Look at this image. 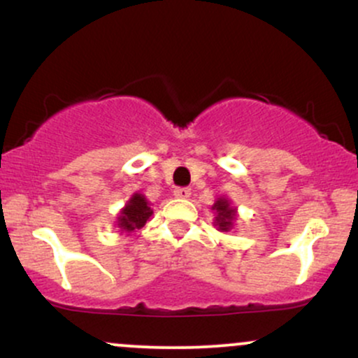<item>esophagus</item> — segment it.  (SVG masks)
<instances>
[{"instance_id":"esophagus-1","label":"esophagus","mask_w":358,"mask_h":358,"mask_svg":"<svg viewBox=\"0 0 358 358\" xmlns=\"http://www.w3.org/2000/svg\"><path fill=\"white\" fill-rule=\"evenodd\" d=\"M173 195L176 196V199H188V196L192 195V190L188 187H178V188H175Z\"/></svg>"}]
</instances>
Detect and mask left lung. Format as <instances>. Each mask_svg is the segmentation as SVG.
I'll return each instance as SVG.
<instances>
[{
	"mask_svg": "<svg viewBox=\"0 0 358 358\" xmlns=\"http://www.w3.org/2000/svg\"><path fill=\"white\" fill-rule=\"evenodd\" d=\"M213 210L217 212L215 220L220 231H229V229L232 227V220L234 217H236V210H234L225 199L217 200V203L213 205Z\"/></svg>",
	"mask_w": 358,
	"mask_h": 358,
	"instance_id": "1",
	"label": "left lung"
}]
</instances>
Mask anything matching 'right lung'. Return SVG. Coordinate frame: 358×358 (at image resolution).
<instances>
[{"mask_svg": "<svg viewBox=\"0 0 358 358\" xmlns=\"http://www.w3.org/2000/svg\"><path fill=\"white\" fill-rule=\"evenodd\" d=\"M151 213H153V210L148 207L145 196L139 195V193H134L133 199H131L126 207L122 208L117 225L122 231L133 232L134 229H141L143 225L146 224V220L150 219Z\"/></svg>", "mask_w": 358, "mask_h": 358, "instance_id": "1", "label": "right lung"}]
</instances>
